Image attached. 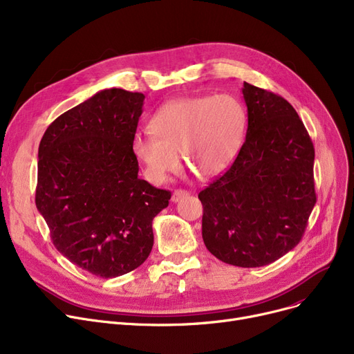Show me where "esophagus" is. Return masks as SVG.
<instances>
[{"instance_id":"esophagus-1","label":"esophagus","mask_w":354,"mask_h":354,"mask_svg":"<svg viewBox=\"0 0 354 354\" xmlns=\"http://www.w3.org/2000/svg\"><path fill=\"white\" fill-rule=\"evenodd\" d=\"M189 192L188 191H183V189H176L174 194H172V203H179L180 199H183L185 196H188Z\"/></svg>"}]
</instances>
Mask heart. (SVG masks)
Returning <instances> with one entry per match:
<instances>
[{
  "label": "heart",
  "instance_id": "obj_1",
  "mask_svg": "<svg viewBox=\"0 0 354 354\" xmlns=\"http://www.w3.org/2000/svg\"><path fill=\"white\" fill-rule=\"evenodd\" d=\"M245 127L248 114L233 95L176 98L150 117V134H137L131 153L155 183H163L179 171V151L195 175L212 178L236 158Z\"/></svg>",
  "mask_w": 354,
  "mask_h": 354
}]
</instances>
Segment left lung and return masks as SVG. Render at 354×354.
<instances>
[{
	"instance_id": "left-lung-1",
	"label": "left lung",
	"mask_w": 354,
	"mask_h": 354,
	"mask_svg": "<svg viewBox=\"0 0 354 354\" xmlns=\"http://www.w3.org/2000/svg\"><path fill=\"white\" fill-rule=\"evenodd\" d=\"M248 133L228 171L199 192L203 239L221 262L240 268L269 265L299 243L317 203L314 146L286 100L241 88Z\"/></svg>"
}]
</instances>
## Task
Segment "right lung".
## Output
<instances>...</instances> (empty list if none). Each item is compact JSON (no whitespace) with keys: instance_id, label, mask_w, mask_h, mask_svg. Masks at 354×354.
<instances>
[{"instance_id":"obj_1","label":"right lung","mask_w":354,"mask_h":354,"mask_svg":"<svg viewBox=\"0 0 354 354\" xmlns=\"http://www.w3.org/2000/svg\"><path fill=\"white\" fill-rule=\"evenodd\" d=\"M143 104L140 92L102 89L59 115L39 146L36 207L55 248L105 279L149 257L151 221L171 199L139 178L131 153Z\"/></svg>"}]
</instances>
